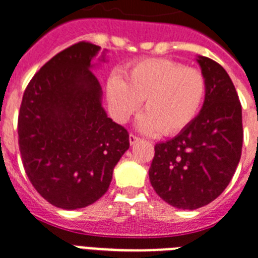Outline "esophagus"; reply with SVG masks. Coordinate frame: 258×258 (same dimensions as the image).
Masks as SVG:
<instances>
[{"mask_svg": "<svg viewBox=\"0 0 258 258\" xmlns=\"http://www.w3.org/2000/svg\"><path fill=\"white\" fill-rule=\"evenodd\" d=\"M138 141H139V138H138L137 135H134V134H130V143H131V145H135Z\"/></svg>", "mask_w": 258, "mask_h": 258, "instance_id": "34e87169", "label": "esophagus"}]
</instances>
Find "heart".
<instances>
[{
  "mask_svg": "<svg viewBox=\"0 0 258 258\" xmlns=\"http://www.w3.org/2000/svg\"><path fill=\"white\" fill-rule=\"evenodd\" d=\"M108 100L119 121H125L143 100L145 133L174 135L195 120L207 93V78L200 69L185 68L172 59L138 60L124 72V80H108Z\"/></svg>",
  "mask_w": 258,
  "mask_h": 258,
  "instance_id": "1",
  "label": "heart"
}]
</instances>
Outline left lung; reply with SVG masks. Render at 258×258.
Wrapping results in <instances>:
<instances>
[{"instance_id": "left-lung-1", "label": "left lung", "mask_w": 258, "mask_h": 258, "mask_svg": "<svg viewBox=\"0 0 258 258\" xmlns=\"http://www.w3.org/2000/svg\"><path fill=\"white\" fill-rule=\"evenodd\" d=\"M207 78L202 111L177 137L154 146L149 177L160 198L173 207L196 210L229 185L241 158L242 108L221 64L198 59Z\"/></svg>"}]
</instances>
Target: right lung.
Here are the masks:
<instances>
[{"label": "right lung", "mask_w": 258, "mask_h": 258, "mask_svg": "<svg viewBox=\"0 0 258 258\" xmlns=\"http://www.w3.org/2000/svg\"><path fill=\"white\" fill-rule=\"evenodd\" d=\"M100 47L78 42L32 77L20 105L17 133L24 170L55 207L77 210L109 188L128 150V131L101 107V86L90 70Z\"/></svg>", "instance_id": "obj_1"}]
</instances>
